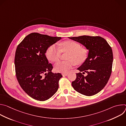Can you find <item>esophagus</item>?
Returning <instances> with one entry per match:
<instances>
[{"mask_svg": "<svg viewBox=\"0 0 126 126\" xmlns=\"http://www.w3.org/2000/svg\"><path fill=\"white\" fill-rule=\"evenodd\" d=\"M68 72H65V73H62V75H63V76H67L68 75Z\"/></svg>", "mask_w": 126, "mask_h": 126, "instance_id": "1", "label": "esophagus"}]
</instances>
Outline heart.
I'll list each match as a JSON object with an SVG mask.
<instances>
[{"instance_id": "1", "label": "heart", "mask_w": 126, "mask_h": 126, "mask_svg": "<svg viewBox=\"0 0 126 126\" xmlns=\"http://www.w3.org/2000/svg\"><path fill=\"white\" fill-rule=\"evenodd\" d=\"M61 52H69L67 61H60L55 65V70L58 72H65L75 65L83 64L88 56L87 48L81 47L80 43L74 41H65L60 44L59 48L55 44L50 46L47 49L46 55L52 62H56L60 59Z\"/></svg>"}]
</instances>
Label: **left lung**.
Instances as JSON below:
<instances>
[{
	"mask_svg": "<svg viewBox=\"0 0 126 126\" xmlns=\"http://www.w3.org/2000/svg\"><path fill=\"white\" fill-rule=\"evenodd\" d=\"M69 38L81 43L89 50L86 60L77 69L80 72L76 73V79L72 82V86L81 94L94 95L105 87L110 77L113 61L112 49L100 36L84 35ZM85 73H87L86 77L83 75Z\"/></svg>",
	"mask_w": 126,
	"mask_h": 126,
	"instance_id": "8db88e82",
	"label": "left lung"
}]
</instances>
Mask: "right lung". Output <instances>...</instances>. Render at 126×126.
<instances>
[{
	"label": "right lung",
	"mask_w": 126,
	"mask_h": 126,
	"mask_svg": "<svg viewBox=\"0 0 126 126\" xmlns=\"http://www.w3.org/2000/svg\"><path fill=\"white\" fill-rule=\"evenodd\" d=\"M61 38L32 33L17 46L14 64L17 79L24 91L40 101L49 99L58 90L61 73H53L45 53Z\"/></svg>",
	"instance_id": "obj_1"
}]
</instances>
